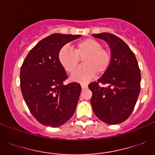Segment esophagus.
Masks as SVG:
<instances>
[{
	"instance_id": "esophagus-1",
	"label": "esophagus",
	"mask_w": 155,
	"mask_h": 155,
	"mask_svg": "<svg viewBox=\"0 0 155 155\" xmlns=\"http://www.w3.org/2000/svg\"><path fill=\"white\" fill-rule=\"evenodd\" d=\"M87 87V84H84V83H82V84H81V87H82L83 89H84V88H86Z\"/></svg>"
}]
</instances>
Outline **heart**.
<instances>
[{
  "label": "heart",
  "mask_w": 155,
  "mask_h": 155,
  "mask_svg": "<svg viewBox=\"0 0 155 155\" xmlns=\"http://www.w3.org/2000/svg\"><path fill=\"white\" fill-rule=\"evenodd\" d=\"M101 42L93 38H86L75 43L73 51L63 47L58 52V60L68 72H72L82 58L83 66L77 68L71 75L73 81L86 83L96 74L103 75L108 70L112 61V54L102 48Z\"/></svg>",
  "instance_id": "obj_1"
}]
</instances>
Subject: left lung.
I'll list each match as a JSON object with an SVG mask.
<instances>
[{"instance_id":"left-lung-1","label":"left lung","mask_w":155,"mask_h":155,"mask_svg":"<svg viewBox=\"0 0 155 155\" xmlns=\"http://www.w3.org/2000/svg\"><path fill=\"white\" fill-rule=\"evenodd\" d=\"M92 36L105 41L112 54L108 70L97 82L88 85L92 92V109L104 123L120 124L132 113L139 95L141 73L137 58L129 46L116 35L101 33ZM99 83L108 86L101 87Z\"/></svg>"}]
</instances>
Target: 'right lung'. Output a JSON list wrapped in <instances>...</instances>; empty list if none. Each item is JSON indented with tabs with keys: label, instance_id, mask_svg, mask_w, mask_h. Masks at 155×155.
Masks as SVG:
<instances>
[{
	"label": "right lung",
	"instance_id": "1",
	"mask_svg": "<svg viewBox=\"0 0 155 155\" xmlns=\"http://www.w3.org/2000/svg\"><path fill=\"white\" fill-rule=\"evenodd\" d=\"M81 35L54 34L42 39L25 58L21 68V90L32 115L41 124L58 127L75 113L81 86L63 84L68 78L58 60V52Z\"/></svg>",
	"mask_w": 155,
	"mask_h": 155
}]
</instances>
